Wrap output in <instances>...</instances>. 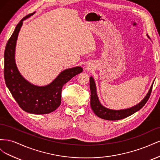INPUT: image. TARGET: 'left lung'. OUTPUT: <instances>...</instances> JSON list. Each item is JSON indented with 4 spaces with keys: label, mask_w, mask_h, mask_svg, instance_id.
Segmentation results:
<instances>
[{
    "label": "left lung",
    "mask_w": 160,
    "mask_h": 160,
    "mask_svg": "<svg viewBox=\"0 0 160 160\" xmlns=\"http://www.w3.org/2000/svg\"><path fill=\"white\" fill-rule=\"evenodd\" d=\"M148 37H149L148 36ZM89 86L91 90L90 105L94 113L101 119L110 121H115L124 119L128 117V116L132 115L134 113L137 112L139 109H141L145 105V104L147 103L148 99L149 98L150 94H151V92L152 90L153 84L152 85L151 88H150L146 97H145L139 103L133 106L132 108L119 110L111 109L107 108L104 107V106L101 103L98 96V93H97V88L95 82L93 77H91L89 79Z\"/></svg>",
    "instance_id": "8db88e82"
}]
</instances>
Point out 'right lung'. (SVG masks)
<instances>
[{
    "label": "right lung",
    "instance_id": "add662e5",
    "mask_svg": "<svg viewBox=\"0 0 160 160\" xmlns=\"http://www.w3.org/2000/svg\"><path fill=\"white\" fill-rule=\"evenodd\" d=\"M34 13L24 17L18 22L7 43L4 54V75L7 87L22 110L32 114H47L56 110L61 105L62 86L83 71V69L79 66L67 69L45 86L32 84L24 78L16 65L15 49L23 21Z\"/></svg>",
    "mask_w": 160,
    "mask_h": 160
}]
</instances>
